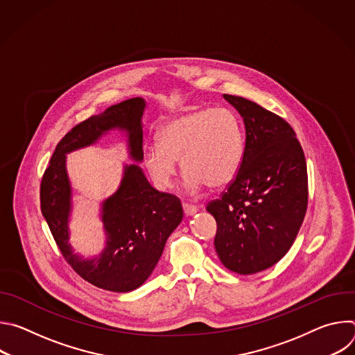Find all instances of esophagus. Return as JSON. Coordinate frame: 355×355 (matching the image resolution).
Here are the masks:
<instances>
[{
  "mask_svg": "<svg viewBox=\"0 0 355 355\" xmlns=\"http://www.w3.org/2000/svg\"><path fill=\"white\" fill-rule=\"evenodd\" d=\"M182 209H184V214H185L187 216H192V215H195V214L199 211L198 207L191 205V204H187V202H184V204H182Z\"/></svg>",
  "mask_w": 355,
  "mask_h": 355,
  "instance_id": "1",
  "label": "esophagus"
}]
</instances>
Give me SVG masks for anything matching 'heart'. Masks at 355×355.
<instances>
[{"mask_svg": "<svg viewBox=\"0 0 355 355\" xmlns=\"http://www.w3.org/2000/svg\"><path fill=\"white\" fill-rule=\"evenodd\" d=\"M244 153V133L237 115L227 108H199L166 122L157 144L143 153L144 167L160 189L171 187L177 160L185 174V188L198 191L205 184L219 188L239 171Z\"/></svg>", "mask_w": 355, "mask_h": 355, "instance_id": "b5f03b06", "label": "heart"}]
</instances>
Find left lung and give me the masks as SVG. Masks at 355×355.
<instances>
[{"label":"left lung","instance_id":"left-lung-1","mask_svg":"<svg viewBox=\"0 0 355 355\" xmlns=\"http://www.w3.org/2000/svg\"><path fill=\"white\" fill-rule=\"evenodd\" d=\"M245 128L243 160L234 178L207 211L218 230L222 264L256 274L278 263L293 244L308 208V170L295 130L250 99L223 95Z\"/></svg>","mask_w":355,"mask_h":355}]
</instances>
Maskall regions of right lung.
Wrapping results in <instances>:
<instances>
[{
    "mask_svg": "<svg viewBox=\"0 0 355 355\" xmlns=\"http://www.w3.org/2000/svg\"><path fill=\"white\" fill-rule=\"evenodd\" d=\"M144 108V99L136 96L76 125L58 143L40 184L42 215L64 260L83 279L112 292L133 291L153 272L168 236L182 220L181 202L175 195L151 187L139 166H126L119 189L103 204L107 247L99 257L83 260L73 254L69 244L71 188L66 155L118 128L128 132L130 157L141 162Z\"/></svg>",
    "mask_w": 355,
    "mask_h": 355,
    "instance_id": "1",
    "label": "right lung"
}]
</instances>
